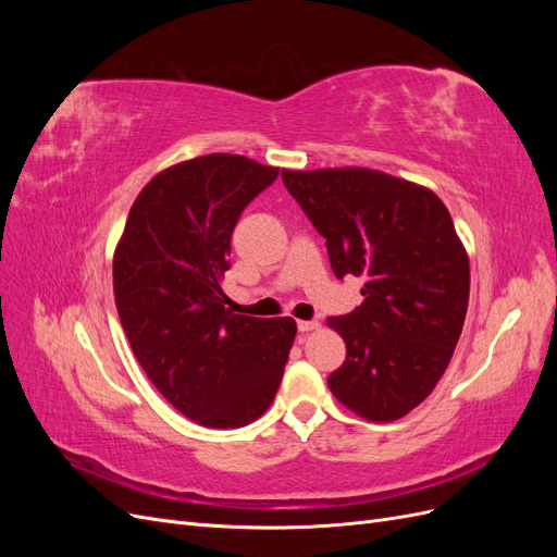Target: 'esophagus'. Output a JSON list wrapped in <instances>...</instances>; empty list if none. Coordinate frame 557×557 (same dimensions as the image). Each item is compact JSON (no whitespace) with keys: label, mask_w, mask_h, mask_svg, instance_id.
I'll return each instance as SVG.
<instances>
[{"label":"esophagus","mask_w":557,"mask_h":557,"mask_svg":"<svg viewBox=\"0 0 557 557\" xmlns=\"http://www.w3.org/2000/svg\"><path fill=\"white\" fill-rule=\"evenodd\" d=\"M297 330H299V332L318 330V320H297Z\"/></svg>","instance_id":"1"}]
</instances>
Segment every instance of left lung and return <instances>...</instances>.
<instances>
[{
  "instance_id": "obj_1",
  "label": "left lung",
  "mask_w": 557,
  "mask_h": 557,
  "mask_svg": "<svg viewBox=\"0 0 557 557\" xmlns=\"http://www.w3.org/2000/svg\"><path fill=\"white\" fill-rule=\"evenodd\" d=\"M281 178L336 278L364 281L362 305L327 318L346 342L332 395L376 423L407 416L444 376L467 315L469 258L448 209L423 185L360 166Z\"/></svg>"
}]
</instances>
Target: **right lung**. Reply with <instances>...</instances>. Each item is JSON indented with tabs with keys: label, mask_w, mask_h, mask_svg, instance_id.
<instances>
[{
	"label": "right lung",
	"mask_w": 557,
	"mask_h": 557,
	"mask_svg": "<svg viewBox=\"0 0 557 557\" xmlns=\"http://www.w3.org/2000/svg\"><path fill=\"white\" fill-rule=\"evenodd\" d=\"M276 166L211 153L160 172L129 209L113 256L127 342L160 395L205 428L260 418L283 379L293 318L232 313L221 278L242 211Z\"/></svg>",
	"instance_id": "right-lung-1"
}]
</instances>
